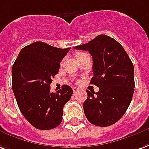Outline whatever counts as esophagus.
<instances>
[{"instance_id": "34e87169", "label": "esophagus", "mask_w": 149, "mask_h": 149, "mask_svg": "<svg viewBox=\"0 0 149 149\" xmlns=\"http://www.w3.org/2000/svg\"><path fill=\"white\" fill-rule=\"evenodd\" d=\"M72 90H73V93H77V92H78V91H79V90H80V89H79V88H77V87H73V88H72Z\"/></svg>"}]
</instances>
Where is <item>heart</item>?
I'll use <instances>...</instances> for the list:
<instances>
[{
    "instance_id": "1",
    "label": "heart",
    "mask_w": 149,
    "mask_h": 149,
    "mask_svg": "<svg viewBox=\"0 0 149 149\" xmlns=\"http://www.w3.org/2000/svg\"><path fill=\"white\" fill-rule=\"evenodd\" d=\"M81 54H83V53H77V56H78V55H81Z\"/></svg>"
}]
</instances>
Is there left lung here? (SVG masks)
<instances>
[{
  "label": "left lung",
  "instance_id": "8db88e82",
  "mask_svg": "<svg viewBox=\"0 0 149 149\" xmlns=\"http://www.w3.org/2000/svg\"><path fill=\"white\" fill-rule=\"evenodd\" d=\"M74 49L88 51L92 56L90 84L99 87L97 93L86 90L88 97L83 104L86 118L95 126L114 124L125 114L132 99L135 81L132 60L119 42L105 35Z\"/></svg>",
  "mask_w": 149,
  "mask_h": 149
}]
</instances>
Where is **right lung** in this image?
I'll return each instance as SVG.
<instances>
[{"label":"right lung","instance_id":"add662e5","mask_svg":"<svg viewBox=\"0 0 149 149\" xmlns=\"http://www.w3.org/2000/svg\"><path fill=\"white\" fill-rule=\"evenodd\" d=\"M70 49L33 42L21 50L13 64L12 88L17 103L35 128L50 130L62 122L63 108L71 98L72 89L64 85L57 93H52L50 84Z\"/></svg>","mask_w":149,"mask_h":149}]
</instances>
